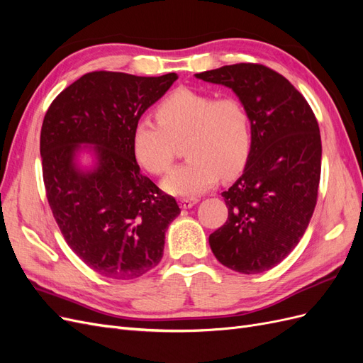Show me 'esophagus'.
<instances>
[{
  "mask_svg": "<svg viewBox=\"0 0 363 363\" xmlns=\"http://www.w3.org/2000/svg\"><path fill=\"white\" fill-rule=\"evenodd\" d=\"M200 200L196 199V196H191V199H182L180 200V207L183 208H191L192 206H195Z\"/></svg>",
  "mask_w": 363,
  "mask_h": 363,
  "instance_id": "1",
  "label": "esophagus"
}]
</instances>
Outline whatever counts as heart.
Here are the masks:
<instances>
[{"instance_id":"1","label":"heart","mask_w":363,"mask_h":363,"mask_svg":"<svg viewBox=\"0 0 363 363\" xmlns=\"http://www.w3.org/2000/svg\"><path fill=\"white\" fill-rule=\"evenodd\" d=\"M160 121L140 118L133 127V152L151 174H164L175 159L177 142L184 140L189 157L174 168L162 186L168 194L195 196L245 168L252 148L251 116L235 96L177 89L157 107Z\"/></svg>"}]
</instances>
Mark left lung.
Instances as JSON below:
<instances>
[{
	"label": "left lung",
	"mask_w": 363,
	"mask_h": 363,
	"mask_svg": "<svg viewBox=\"0 0 363 363\" xmlns=\"http://www.w3.org/2000/svg\"><path fill=\"white\" fill-rule=\"evenodd\" d=\"M195 77L230 87L252 125L245 169L223 192L228 218L208 244L230 269L268 271L300 242L315 211L321 177L318 121L289 80L263 65H227Z\"/></svg>",
	"instance_id": "1"
}]
</instances>
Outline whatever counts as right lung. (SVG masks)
Segmentation results:
<instances>
[{"label":"right lung","instance_id":"right-lung-1","mask_svg":"<svg viewBox=\"0 0 363 363\" xmlns=\"http://www.w3.org/2000/svg\"><path fill=\"white\" fill-rule=\"evenodd\" d=\"M177 79L84 74L43 118L42 172L54 219L75 255L104 277L133 280L155 268L180 213L174 196L140 174L131 144L135 124ZM82 145L96 156L91 170L76 163Z\"/></svg>","mask_w":363,"mask_h":363}]
</instances>
